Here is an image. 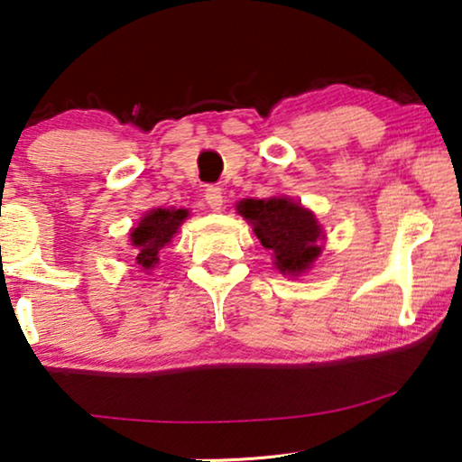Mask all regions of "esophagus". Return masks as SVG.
<instances>
[{
  "label": "esophagus",
  "mask_w": 462,
  "mask_h": 462,
  "mask_svg": "<svg viewBox=\"0 0 462 462\" xmlns=\"http://www.w3.org/2000/svg\"><path fill=\"white\" fill-rule=\"evenodd\" d=\"M204 199H206V204L212 208L214 212H218L220 208H223V201H225V195H223V189L220 187H208L206 189V193H204Z\"/></svg>",
  "instance_id": "34e87169"
}]
</instances>
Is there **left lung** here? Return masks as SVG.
Returning <instances> with one entry per match:
<instances>
[{
  "instance_id": "8db88e82",
  "label": "left lung",
  "mask_w": 462,
  "mask_h": 462,
  "mask_svg": "<svg viewBox=\"0 0 462 462\" xmlns=\"http://www.w3.org/2000/svg\"><path fill=\"white\" fill-rule=\"evenodd\" d=\"M237 212L248 220L273 264L283 275H300L313 267L326 239L315 214L290 198L242 199Z\"/></svg>"
}]
</instances>
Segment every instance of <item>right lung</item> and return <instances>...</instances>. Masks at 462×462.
Instances as JSON below:
<instances>
[{"mask_svg":"<svg viewBox=\"0 0 462 462\" xmlns=\"http://www.w3.org/2000/svg\"><path fill=\"white\" fill-rule=\"evenodd\" d=\"M189 217L187 210H174V208H153L141 218L134 229L130 231V244L136 250V263L143 271L153 269L157 261V254L163 245L170 244L182 220Z\"/></svg>","mask_w":462,"mask_h":462,"instance_id":"1","label":"right lung"}]
</instances>
